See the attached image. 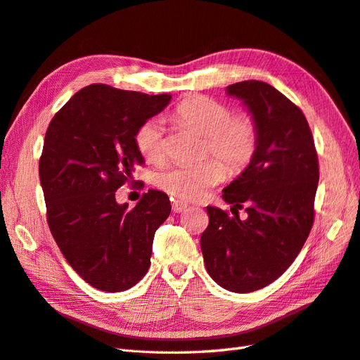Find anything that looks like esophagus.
<instances>
[{
	"label": "esophagus",
	"instance_id": "obj_1",
	"mask_svg": "<svg viewBox=\"0 0 360 360\" xmlns=\"http://www.w3.org/2000/svg\"><path fill=\"white\" fill-rule=\"evenodd\" d=\"M188 209V204L186 202H183V201H174L172 202V210L176 212V213H181V212H184Z\"/></svg>",
	"mask_w": 360,
	"mask_h": 360
}]
</instances>
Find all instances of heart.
<instances>
[{
    "label": "heart",
    "instance_id": "1",
    "mask_svg": "<svg viewBox=\"0 0 360 360\" xmlns=\"http://www.w3.org/2000/svg\"><path fill=\"white\" fill-rule=\"evenodd\" d=\"M174 120L204 136V156H214L198 165H174L158 174L156 184L174 198H204L224 181L226 171L231 176L243 172L257 153L258 126L252 114H233L231 106L221 101L205 96L192 97L177 106ZM135 146L148 162H159L165 156V129L160 118L146 120L136 129Z\"/></svg>",
    "mask_w": 360,
    "mask_h": 360
}]
</instances>
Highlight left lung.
<instances>
[{"label":"left lung","mask_w":360,"mask_h":360,"mask_svg":"<svg viewBox=\"0 0 360 360\" xmlns=\"http://www.w3.org/2000/svg\"><path fill=\"white\" fill-rule=\"evenodd\" d=\"M242 99L258 126L250 165L224 189L231 213L207 205L201 234L205 269L221 287L250 292L276 281L299 255L314 224L319 158L302 110L261 81L226 86ZM247 207L248 217L238 210Z\"/></svg>","instance_id":"obj_1"}]
</instances>
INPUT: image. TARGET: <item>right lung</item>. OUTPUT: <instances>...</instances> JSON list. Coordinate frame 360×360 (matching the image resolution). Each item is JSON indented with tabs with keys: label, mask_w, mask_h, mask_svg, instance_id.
Returning <instances> with one entry per match:
<instances>
[{
	"label": "right lung",
	"mask_w": 360,
	"mask_h": 360,
	"mask_svg": "<svg viewBox=\"0 0 360 360\" xmlns=\"http://www.w3.org/2000/svg\"><path fill=\"white\" fill-rule=\"evenodd\" d=\"M169 101L91 84L48 126L39 174L49 230L72 269L97 290L124 291L146 276L155 233L171 213L168 195L153 189L134 209L115 201L144 163L136 129Z\"/></svg>",
	"instance_id": "right-lung-1"
}]
</instances>
